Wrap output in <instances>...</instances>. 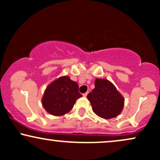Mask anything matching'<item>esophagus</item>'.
I'll return each mask as SVG.
<instances>
[{"label": "esophagus", "mask_w": 160, "mask_h": 160, "mask_svg": "<svg viewBox=\"0 0 160 160\" xmlns=\"http://www.w3.org/2000/svg\"><path fill=\"white\" fill-rule=\"evenodd\" d=\"M87 95H88V92H86V93H83V94H82V95H83L84 97H86V96H87Z\"/></svg>", "instance_id": "obj_1"}]
</instances>
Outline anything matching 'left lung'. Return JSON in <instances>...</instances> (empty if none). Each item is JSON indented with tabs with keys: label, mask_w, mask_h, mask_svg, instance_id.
Returning <instances> with one entry per match:
<instances>
[{
	"label": "left lung",
	"mask_w": 160,
	"mask_h": 160,
	"mask_svg": "<svg viewBox=\"0 0 160 160\" xmlns=\"http://www.w3.org/2000/svg\"><path fill=\"white\" fill-rule=\"evenodd\" d=\"M94 113L103 119L113 118L122 111L124 99L113 83L105 79H96L95 89L87 95Z\"/></svg>",
	"instance_id": "obj_1"
}]
</instances>
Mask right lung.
Wrapping results in <instances>:
<instances>
[{"label":"right lung","instance_id":"right-lung-1","mask_svg":"<svg viewBox=\"0 0 160 160\" xmlns=\"http://www.w3.org/2000/svg\"><path fill=\"white\" fill-rule=\"evenodd\" d=\"M82 97L76 82L67 76L61 77L47 86L42 104L50 114L62 116L68 113L74 107L77 99Z\"/></svg>","mask_w":160,"mask_h":160}]
</instances>
